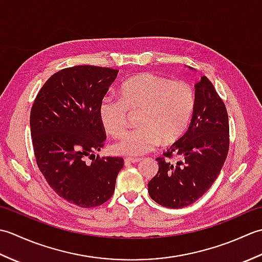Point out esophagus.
<instances>
[{
    "label": "esophagus",
    "mask_w": 262,
    "mask_h": 262,
    "mask_svg": "<svg viewBox=\"0 0 262 262\" xmlns=\"http://www.w3.org/2000/svg\"><path fill=\"white\" fill-rule=\"evenodd\" d=\"M140 161H141L140 158H126L125 163H137L140 162Z\"/></svg>",
    "instance_id": "obj_1"
}]
</instances>
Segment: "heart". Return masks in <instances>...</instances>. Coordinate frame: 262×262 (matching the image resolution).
Wrapping results in <instances>:
<instances>
[{"label": "heart", "instance_id": "1", "mask_svg": "<svg viewBox=\"0 0 262 262\" xmlns=\"http://www.w3.org/2000/svg\"><path fill=\"white\" fill-rule=\"evenodd\" d=\"M194 109V92L183 81H170L153 73L132 76L120 86V98L104 97L99 118L105 132L120 136L130 113H138L140 127L127 132L113 145L116 154L138 157L161 143L169 145L185 134Z\"/></svg>", "mask_w": 262, "mask_h": 262}]
</instances>
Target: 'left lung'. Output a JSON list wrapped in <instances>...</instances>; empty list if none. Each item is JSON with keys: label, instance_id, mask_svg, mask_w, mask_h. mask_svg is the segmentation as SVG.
Here are the masks:
<instances>
[{"label": "left lung", "instance_id": "left-lung-1", "mask_svg": "<svg viewBox=\"0 0 262 262\" xmlns=\"http://www.w3.org/2000/svg\"><path fill=\"white\" fill-rule=\"evenodd\" d=\"M229 116L223 100L207 77L194 85V109L186 134L158 158L159 171L148 182L155 203L182 208L196 202L213 185L230 146ZM177 156L173 164L169 159Z\"/></svg>", "mask_w": 262, "mask_h": 262}]
</instances>
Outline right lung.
Masks as SVG:
<instances>
[{
	"instance_id": "right-lung-1",
	"label": "right lung",
	"mask_w": 262,
	"mask_h": 262,
	"mask_svg": "<svg viewBox=\"0 0 262 262\" xmlns=\"http://www.w3.org/2000/svg\"><path fill=\"white\" fill-rule=\"evenodd\" d=\"M118 71L77 65L58 71L42 85L30 113L32 146L39 170L59 197L80 207L104 204L124 166L121 158L94 157L105 130L99 104Z\"/></svg>"
}]
</instances>
